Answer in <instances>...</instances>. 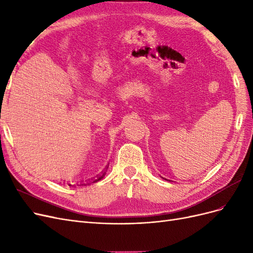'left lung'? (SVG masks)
Listing matches in <instances>:
<instances>
[{"mask_svg":"<svg viewBox=\"0 0 253 253\" xmlns=\"http://www.w3.org/2000/svg\"><path fill=\"white\" fill-rule=\"evenodd\" d=\"M162 178H164V180H166V181H169V182H173V181H171V180H168V178H165V177H163V176H161Z\"/></svg>","mask_w":253,"mask_h":253,"instance_id":"8db88e82","label":"left lung"}]
</instances>
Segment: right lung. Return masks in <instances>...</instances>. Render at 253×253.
<instances>
[{
  "instance_id": "1",
  "label": "right lung",
  "mask_w": 253,
  "mask_h": 253,
  "mask_svg": "<svg viewBox=\"0 0 253 253\" xmlns=\"http://www.w3.org/2000/svg\"><path fill=\"white\" fill-rule=\"evenodd\" d=\"M107 169H108V166L106 167L103 171H102V173L101 174H99V175H96L95 177H93V178H91L90 181H88L87 183H82L81 185H84V186H86V185H89L90 183H96V182H99L100 180H102V178L105 176V174H106V171H107ZM69 186H71L70 184H69Z\"/></svg>"
}]
</instances>
